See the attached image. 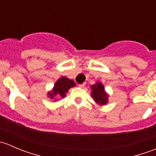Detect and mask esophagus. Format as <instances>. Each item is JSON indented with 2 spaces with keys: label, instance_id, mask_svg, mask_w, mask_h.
Returning a JSON list of instances; mask_svg holds the SVG:
<instances>
[{
  "label": "esophagus",
  "instance_id": "esophagus-1",
  "mask_svg": "<svg viewBox=\"0 0 156 156\" xmlns=\"http://www.w3.org/2000/svg\"><path fill=\"white\" fill-rule=\"evenodd\" d=\"M84 86H85V83H83V84H78V87H84Z\"/></svg>",
  "mask_w": 156,
  "mask_h": 156
}]
</instances>
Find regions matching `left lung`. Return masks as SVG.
<instances>
[{"label": "left lung", "mask_w": 156, "mask_h": 156, "mask_svg": "<svg viewBox=\"0 0 156 156\" xmlns=\"http://www.w3.org/2000/svg\"><path fill=\"white\" fill-rule=\"evenodd\" d=\"M90 95L94 101L99 106H105L108 103V94L105 90L104 85L100 81H96L90 85Z\"/></svg>", "instance_id": "8db88e82"}]
</instances>
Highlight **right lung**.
I'll use <instances>...</instances> for the list:
<instances>
[{"label": "right lung", "mask_w": 156, "mask_h": 156, "mask_svg": "<svg viewBox=\"0 0 156 156\" xmlns=\"http://www.w3.org/2000/svg\"><path fill=\"white\" fill-rule=\"evenodd\" d=\"M76 84L74 81L69 79L66 76L59 78L55 82L53 88L48 92V97L50 100L56 101L57 98H65L70 88L75 87Z\"/></svg>", "instance_id": "1"}]
</instances>
